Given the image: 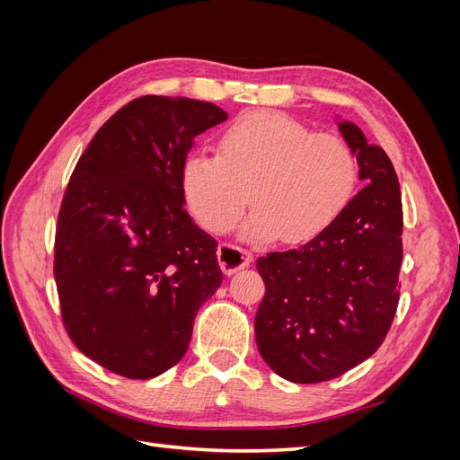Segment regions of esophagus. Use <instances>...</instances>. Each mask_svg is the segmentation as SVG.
<instances>
[{"label": "esophagus", "instance_id": "34e87169", "mask_svg": "<svg viewBox=\"0 0 460 460\" xmlns=\"http://www.w3.org/2000/svg\"><path fill=\"white\" fill-rule=\"evenodd\" d=\"M218 257V264L225 274L232 276L235 272H240L247 267H252L255 262V257L252 252H245V249H240L230 243H222L217 252Z\"/></svg>", "mask_w": 460, "mask_h": 460}]
</instances>
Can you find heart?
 Wrapping results in <instances>:
<instances>
[{
  "label": "heart",
  "instance_id": "1",
  "mask_svg": "<svg viewBox=\"0 0 460 460\" xmlns=\"http://www.w3.org/2000/svg\"><path fill=\"white\" fill-rule=\"evenodd\" d=\"M357 180V157L341 136L272 111L232 120L220 132L218 155L191 153L182 166L186 205L208 232L230 230L252 193L245 235L257 242L316 238L349 205Z\"/></svg>",
  "mask_w": 460,
  "mask_h": 460
}]
</instances>
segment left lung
Returning <instances> with one entry per match:
<instances>
[{"label": "left lung", "instance_id": "left-lung-1", "mask_svg": "<svg viewBox=\"0 0 460 460\" xmlns=\"http://www.w3.org/2000/svg\"><path fill=\"white\" fill-rule=\"evenodd\" d=\"M340 132L365 188L316 238L257 261L264 280L255 316L259 353L296 384L338 378L367 360L399 305L402 205L395 169L357 124L340 122Z\"/></svg>", "mask_w": 460, "mask_h": 460}]
</instances>
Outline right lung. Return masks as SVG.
I'll use <instances>...</instances> for the list:
<instances>
[{
    "label": "right lung",
    "instance_id": "1",
    "mask_svg": "<svg viewBox=\"0 0 460 460\" xmlns=\"http://www.w3.org/2000/svg\"><path fill=\"white\" fill-rule=\"evenodd\" d=\"M226 119L207 102L137 97L97 130L68 180L53 247L63 326L124 378L174 367L222 284L217 240L184 207L182 166L193 137Z\"/></svg>",
    "mask_w": 460,
    "mask_h": 460
}]
</instances>
